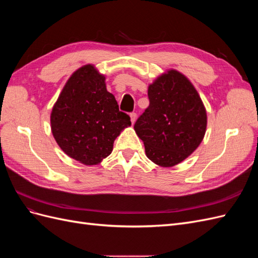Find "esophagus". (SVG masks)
I'll return each instance as SVG.
<instances>
[{"mask_svg":"<svg viewBox=\"0 0 258 258\" xmlns=\"http://www.w3.org/2000/svg\"><path fill=\"white\" fill-rule=\"evenodd\" d=\"M130 119H131L132 124H134L136 122V120H137V114L136 113H131L130 114Z\"/></svg>","mask_w":258,"mask_h":258,"instance_id":"esophagus-1","label":"esophagus"}]
</instances>
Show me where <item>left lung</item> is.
<instances>
[{
	"mask_svg": "<svg viewBox=\"0 0 258 258\" xmlns=\"http://www.w3.org/2000/svg\"><path fill=\"white\" fill-rule=\"evenodd\" d=\"M150 105L135 124L147 158L155 165H178L197 150L207 131L208 116L195 86L169 69L148 85Z\"/></svg>",
	"mask_w": 258,
	"mask_h": 258,
	"instance_id": "obj_1",
	"label": "left lung"
}]
</instances>
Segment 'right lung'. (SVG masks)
I'll return each instance as SVG.
<instances>
[{"label": "right lung", "instance_id": "right-lung-1", "mask_svg": "<svg viewBox=\"0 0 258 258\" xmlns=\"http://www.w3.org/2000/svg\"><path fill=\"white\" fill-rule=\"evenodd\" d=\"M131 126L106 89L105 75L85 64L69 77L50 113V128L59 147L85 166L101 163L115 139Z\"/></svg>", "mask_w": 258, "mask_h": 258}]
</instances>
